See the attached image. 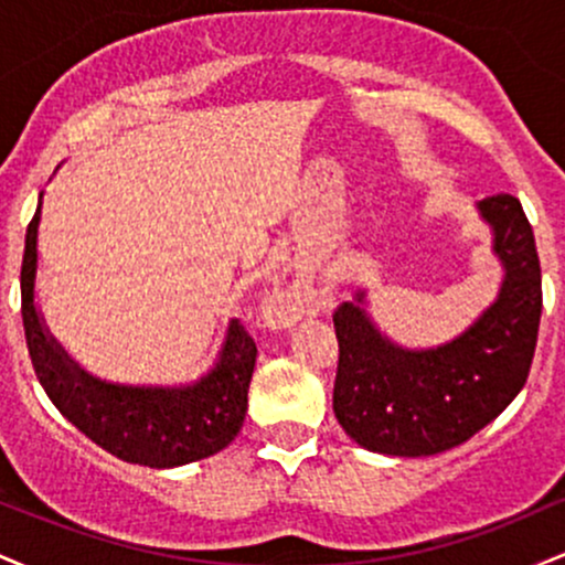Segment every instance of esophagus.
<instances>
[{
	"instance_id": "34e87169",
	"label": "esophagus",
	"mask_w": 565,
	"mask_h": 565,
	"mask_svg": "<svg viewBox=\"0 0 565 565\" xmlns=\"http://www.w3.org/2000/svg\"><path fill=\"white\" fill-rule=\"evenodd\" d=\"M305 313L302 310V300H300V295H297V291H281V295L276 297V316L281 321H295V319H300V316Z\"/></svg>"
}]
</instances>
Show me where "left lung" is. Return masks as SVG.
Instances as JSON below:
<instances>
[{"instance_id": "obj_1", "label": "left lung", "mask_w": 565, "mask_h": 565, "mask_svg": "<svg viewBox=\"0 0 565 565\" xmlns=\"http://www.w3.org/2000/svg\"><path fill=\"white\" fill-rule=\"evenodd\" d=\"M494 225L504 276L499 300L476 327L438 350H404L385 340L359 302L334 310L340 345L334 417L355 444L393 457H430L483 430L526 385L542 319V268L521 201H481Z\"/></svg>"}]
</instances>
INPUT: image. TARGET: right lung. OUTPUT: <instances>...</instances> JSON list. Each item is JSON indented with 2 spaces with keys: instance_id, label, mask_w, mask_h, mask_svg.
Listing matches in <instances>:
<instances>
[{
  "instance_id": "1",
  "label": "right lung",
  "mask_w": 565,
  "mask_h": 565,
  "mask_svg": "<svg viewBox=\"0 0 565 565\" xmlns=\"http://www.w3.org/2000/svg\"><path fill=\"white\" fill-rule=\"evenodd\" d=\"M39 215L42 204L25 228L21 313L31 364L57 412L114 457L146 468H178L225 449L244 425L257 359L242 321L231 323L220 364L191 387H119L87 377L44 334L34 308Z\"/></svg>"
}]
</instances>
